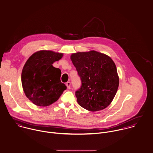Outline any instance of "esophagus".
Segmentation results:
<instances>
[{
	"instance_id": "34e87169",
	"label": "esophagus",
	"mask_w": 153,
	"mask_h": 153,
	"mask_svg": "<svg viewBox=\"0 0 153 153\" xmlns=\"http://www.w3.org/2000/svg\"><path fill=\"white\" fill-rule=\"evenodd\" d=\"M66 85L68 89H70V88H71V82H67L66 84Z\"/></svg>"
}]
</instances>
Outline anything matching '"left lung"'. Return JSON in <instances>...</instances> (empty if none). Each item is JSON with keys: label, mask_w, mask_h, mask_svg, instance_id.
Segmentation results:
<instances>
[{"label": "left lung", "mask_w": 153, "mask_h": 153, "mask_svg": "<svg viewBox=\"0 0 153 153\" xmlns=\"http://www.w3.org/2000/svg\"><path fill=\"white\" fill-rule=\"evenodd\" d=\"M71 59L82 83L75 92L79 105L92 112L107 108L119 85L117 68L112 59L95 51L72 53Z\"/></svg>", "instance_id": "1"}]
</instances>
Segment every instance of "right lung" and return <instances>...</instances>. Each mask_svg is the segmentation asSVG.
Here are the masks:
<instances>
[{"instance_id":"obj_1","label":"right lung","mask_w":153,"mask_h":153,"mask_svg":"<svg viewBox=\"0 0 153 153\" xmlns=\"http://www.w3.org/2000/svg\"><path fill=\"white\" fill-rule=\"evenodd\" d=\"M62 56V53L42 50L34 53L26 62L21 75L22 87L26 97L36 105H51L66 89L61 82V69L52 66Z\"/></svg>"}]
</instances>
